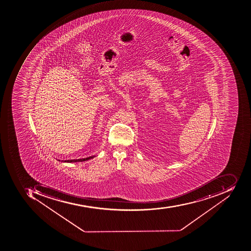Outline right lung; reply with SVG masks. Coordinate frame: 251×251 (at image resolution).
Returning a JSON list of instances; mask_svg holds the SVG:
<instances>
[{
    "mask_svg": "<svg viewBox=\"0 0 251 251\" xmlns=\"http://www.w3.org/2000/svg\"><path fill=\"white\" fill-rule=\"evenodd\" d=\"M95 156H89V157L87 158H82V159H68V160H59L58 159V161H61L62 163H75V162H84V161L88 160V159H92V158L95 157Z\"/></svg>",
    "mask_w": 251,
    "mask_h": 251,
    "instance_id": "1",
    "label": "right lung"
}]
</instances>
